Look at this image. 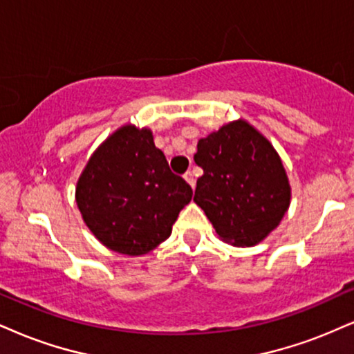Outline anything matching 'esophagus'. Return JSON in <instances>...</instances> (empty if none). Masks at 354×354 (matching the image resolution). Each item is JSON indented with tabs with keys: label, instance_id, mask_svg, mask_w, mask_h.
<instances>
[{
	"label": "esophagus",
	"instance_id": "obj_1",
	"mask_svg": "<svg viewBox=\"0 0 354 354\" xmlns=\"http://www.w3.org/2000/svg\"><path fill=\"white\" fill-rule=\"evenodd\" d=\"M184 178L187 180V184H189L192 189H194L195 187V178H194V174L190 172V170H187V172L184 174Z\"/></svg>",
	"mask_w": 354,
	"mask_h": 354
}]
</instances>
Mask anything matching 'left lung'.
<instances>
[{
  "label": "left lung",
  "instance_id": "left-lung-1",
  "mask_svg": "<svg viewBox=\"0 0 354 354\" xmlns=\"http://www.w3.org/2000/svg\"><path fill=\"white\" fill-rule=\"evenodd\" d=\"M195 162L203 176L197 180L194 202L221 241L256 246L289 210L292 192L281 156L243 118L200 139Z\"/></svg>",
  "mask_w": 354,
  "mask_h": 354
}]
</instances>
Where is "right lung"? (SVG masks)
I'll return each mask as SVG.
<instances>
[{
  "mask_svg": "<svg viewBox=\"0 0 354 354\" xmlns=\"http://www.w3.org/2000/svg\"><path fill=\"white\" fill-rule=\"evenodd\" d=\"M192 189L170 172L149 128L124 124L90 156L75 187L85 225L103 246L126 256L156 250L172 233Z\"/></svg>",
  "mask_w": 354,
  "mask_h": 354,
  "instance_id": "add662e5",
  "label": "right lung"
}]
</instances>
